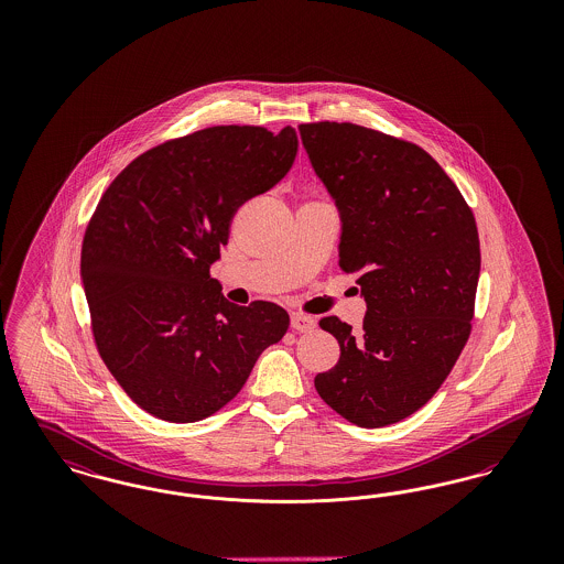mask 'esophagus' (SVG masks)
I'll list each match as a JSON object with an SVG mask.
<instances>
[{"instance_id": "34e87169", "label": "esophagus", "mask_w": 564, "mask_h": 564, "mask_svg": "<svg viewBox=\"0 0 564 564\" xmlns=\"http://www.w3.org/2000/svg\"><path fill=\"white\" fill-rule=\"evenodd\" d=\"M292 327L295 332H311V329H315V319L308 317V315H302V313H294L292 315Z\"/></svg>"}]
</instances>
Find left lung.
Instances as JSON below:
<instances>
[{"label":"left lung","instance_id":"1","mask_svg":"<svg viewBox=\"0 0 564 564\" xmlns=\"http://www.w3.org/2000/svg\"><path fill=\"white\" fill-rule=\"evenodd\" d=\"M340 215V269L359 274V332L322 319L338 364L315 376L323 402L384 427L430 402L465 347L480 276L471 209L425 150L350 122L297 127Z\"/></svg>","mask_w":564,"mask_h":564}]
</instances>
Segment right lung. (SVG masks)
Here are the masks:
<instances>
[{
	"mask_svg": "<svg viewBox=\"0 0 564 564\" xmlns=\"http://www.w3.org/2000/svg\"><path fill=\"white\" fill-rule=\"evenodd\" d=\"M292 127H212L134 159L106 189L82 242L80 274L101 359L152 416L194 423L230 402L290 315L237 306L209 269L245 200L292 169Z\"/></svg>",
	"mask_w": 564,
	"mask_h": 564,
	"instance_id": "add662e5",
	"label": "right lung"
}]
</instances>
